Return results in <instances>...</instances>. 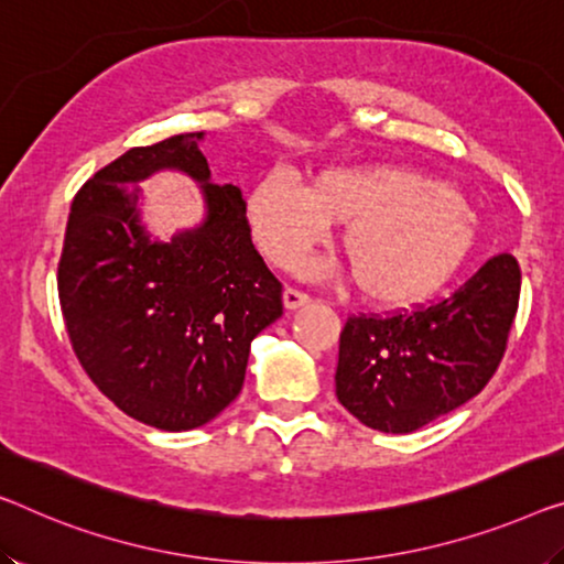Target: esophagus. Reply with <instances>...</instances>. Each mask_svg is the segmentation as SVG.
<instances>
[{
    "instance_id": "34e87169",
    "label": "esophagus",
    "mask_w": 564,
    "mask_h": 564,
    "mask_svg": "<svg viewBox=\"0 0 564 564\" xmlns=\"http://www.w3.org/2000/svg\"><path fill=\"white\" fill-rule=\"evenodd\" d=\"M308 301H311L308 293L293 289V285H285V291H283V306L285 308H301V306H306Z\"/></svg>"
}]
</instances>
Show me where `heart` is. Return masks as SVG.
<instances>
[{
  "label": "heart",
  "instance_id": "heart-1",
  "mask_svg": "<svg viewBox=\"0 0 564 564\" xmlns=\"http://www.w3.org/2000/svg\"><path fill=\"white\" fill-rule=\"evenodd\" d=\"M248 223L260 253L289 268L318 246L329 223H344L341 258L369 304L408 308L425 301L464 265L476 220L464 199L425 176L369 166L334 170L304 189L271 172L248 197Z\"/></svg>",
  "mask_w": 564,
  "mask_h": 564
}]
</instances>
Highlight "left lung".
<instances>
[{"label":"left lung","mask_w":564,"mask_h":564,"mask_svg":"<svg viewBox=\"0 0 564 564\" xmlns=\"http://www.w3.org/2000/svg\"><path fill=\"white\" fill-rule=\"evenodd\" d=\"M519 289L517 258L499 253L431 306L349 316L339 336L336 398L382 433H413L460 408L497 372Z\"/></svg>","instance_id":"left-lung-1"}]
</instances>
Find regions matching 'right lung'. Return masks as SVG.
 Returning a JSON list of instances; mask_svg holds the SVG:
<instances>
[{"label":"right lung","mask_w":564,"mask_h":564,"mask_svg":"<svg viewBox=\"0 0 564 564\" xmlns=\"http://www.w3.org/2000/svg\"><path fill=\"white\" fill-rule=\"evenodd\" d=\"M202 131L137 147L78 189L57 293L73 351L96 388L139 423L192 431L238 398L250 341L283 314V285L250 240L246 202L209 184ZM180 169L203 184L208 215L170 243L138 217L137 181Z\"/></svg>","instance_id":"1"}]
</instances>
